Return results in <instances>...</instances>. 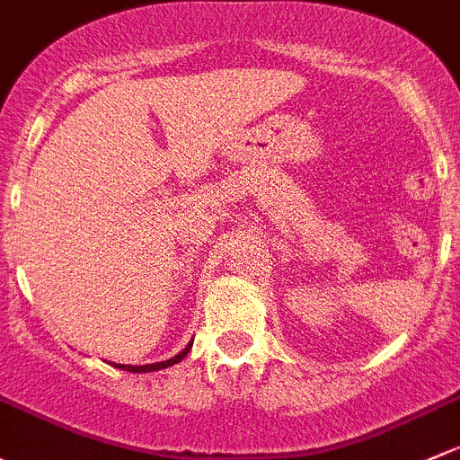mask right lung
I'll return each instance as SVG.
<instances>
[{
    "mask_svg": "<svg viewBox=\"0 0 460 460\" xmlns=\"http://www.w3.org/2000/svg\"><path fill=\"white\" fill-rule=\"evenodd\" d=\"M193 341V340H191ZM191 341L187 344L185 350L178 352L176 357H172V359L167 361H158V364H147V366H125V364H114V368H120V370H128V372H154V370H163V368H169V366L178 364V361H182L187 357V352L191 350Z\"/></svg>",
    "mask_w": 460,
    "mask_h": 460,
    "instance_id": "right-lung-1",
    "label": "right lung"
}]
</instances>
